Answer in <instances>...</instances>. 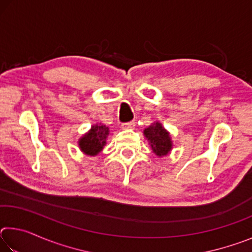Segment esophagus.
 Returning <instances> with one entry per match:
<instances>
[{
	"instance_id": "esophagus-1",
	"label": "esophagus",
	"mask_w": 252,
	"mask_h": 252,
	"mask_svg": "<svg viewBox=\"0 0 252 252\" xmlns=\"http://www.w3.org/2000/svg\"><path fill=\"white\" fill-rule=\"evenodd\" d=\"M121 126H122V129H133V127L135 126V122L134 121H130V122H127V123H123Z\"/></svg>"
}]
</instances>
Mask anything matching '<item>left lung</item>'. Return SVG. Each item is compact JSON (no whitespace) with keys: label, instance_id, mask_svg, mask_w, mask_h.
<instances>
[{"label":"left lung","instance_id":"obj_1","mask_svg":"<svg viewBox=\"0 0 252 252\" xmlns=\"http://www.w3.org/2000/svg\"><path fill=\"white\" fill-rule=\"evenodd\" d=\"M143 134L149 141L153 153L158 157L167 156L172 149V140L169 132L164 129L160 122L152 123L144 129Z\"/></svg>","mask_w":252,"mask_h":252}]
</instances>
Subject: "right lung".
Masks as SVG:
<instances>
[{
  "mask_svg": "<svg viewBox=\"0 0 252 252\" xmlns=\"http://www.w3.org/2000/svg\"><path fill=\"white\" fill-rule=\"evenodd\" d=\"M109 135V127L104 125L97 123L91 126L88 133L82 135L79 140V147L84 155L87 156H96L102 151L105 146L106 138Z\"/></svg>",
  "mask_w": 252,
  "mask_h": 252,
  "instance_id": "1",
  "label": "right lung"
}]
</instances>
